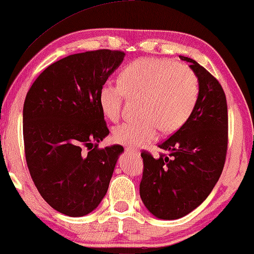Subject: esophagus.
<instances>
[{
    "label": "esophagus",
    "mask_w": 254,
    "mask_h": 254,
    "mask_svg": "<svg viewBox=\"0 0 254 254\" xmlns=\"http://www.w3.org/2000/svg\"><path fill=\"white\" fill-rule=\"evenodd\" d=\"M126 152L127 153H131V154H134V156H140V152L137 151L136 149H133V148H126Z\"/></svg>",
    "instance_id": "1"
}]
</instances>
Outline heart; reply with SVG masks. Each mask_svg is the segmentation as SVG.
Returning <instances> with one entry per match:
<instances>
[{"instance_id": "b5f03b06", "label": "heart", "mask_w": 254, "mask_h": 254, "mask_svg": "<svg viewBox=\"0 0 254 254\" xmlns=\"http://www.w3.org/2000/svg\"><path fill=\"white\" fill-rule=\"evenodd\" d=\"M200 86L195 71L168 59L141 58L123 68L120 84L106 81L98 92L105 117L118 121L126 95L142 97L141 117L113 128V140L130 148L141 147L162 132L177 131L190 117L199 97Z\"/></svg>"}]
</instances>
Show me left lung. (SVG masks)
<instances>
[{
	"instance_id": "obj_1",
	"label": "left lung",
	"mask_w": 254,
	"mask_h": 254,
	"mask_svg": "<svg viewBox=\"0 0 254 254\" xmlns=\"http://www.w3.org/2000/svg\"><path fill=\"white\" fill-rule=\"evenodd\" d=\"M200 92L187 122L158 147L168 151L153 158L143 150L140 196L145 207L161 220H177L194 210L210 194L224 168L229 142L225 93L218 80L194 59Z\"/></svg>"
}]
</instances>
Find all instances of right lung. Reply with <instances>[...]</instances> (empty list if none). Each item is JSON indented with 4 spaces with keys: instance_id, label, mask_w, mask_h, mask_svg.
Here are the masks:
<instances>
[{
    "instance_id": "right-lung-1",
    "label": "right lung",
    "mask_w": 254,
    "mask_h": 254,
    "mask_svg": "<svg viewBox=\"0 0 254 254\" xmlns=\"http://www.w3.org/2000/svg\"><path fill=\"white\" fill-rule=\"evenodd\" d=\"M124 56L110 49L67 56L47 67L25 96L30 175L42 198L68 216H84L97 207L123 151L119 144L98 148L110 133L98 92Z\"/></svg>"
}]
</instances>
